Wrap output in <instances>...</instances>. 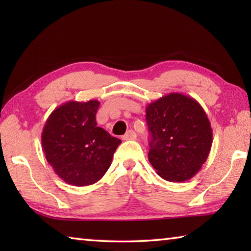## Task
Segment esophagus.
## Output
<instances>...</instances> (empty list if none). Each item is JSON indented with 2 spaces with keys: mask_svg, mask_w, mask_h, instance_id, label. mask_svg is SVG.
<instances>
[{
  "mask_svg": "<svg viewBox=\"0 0 251 251\" xmlns=\"http://www.w3.org/2000/svg\"><path fill=\"white\" fill-rule=\"evenodd\" d=\"M135 138H136V133L131 129H129L124 136H123V139H124V141H133Z\"/></svg>",
  "mask_w": 251,
  "mask_h": 251,
  "instance_id": "esophagus-1",
  "label": "esophagus"
}]
</instances>
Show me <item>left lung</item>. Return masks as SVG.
<instances>
[{
    "label": "left lung",
    "mask_w": 251,
    "mask_h": 251,
    "mask_svg": "<svg viewBox=\"0 0 251 251\" xmlns=\"http://www.w3.org/2000/svg\"><path fill=\"white\" fill-rule=\"evenodd\" d=\"M148 159L165 180L182 182L201 171L212 144L207 114L193 97L169 93L146 107Z\"/></svg>",
    "instance_id": "1"
}]
</instances>
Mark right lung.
Returning <instances> with one entry per match:
<instances>
[{"instance_id": "right-lung-1", "label": "right lung", "mask_w": 251, "mask_h": 251, "mask_svg": "<svg viewBox=\"0 0 251 251\" xmlns=\"http://www.w3.org/2000/svg\"><path fill=\"white\" fill-rule=\"evenodd\" d=\"M100 101L70 100L55 108L42 131L45 158L67 184L88 186L99 181L122 143L97 126Z\"/></svg>"}]
</instances>
